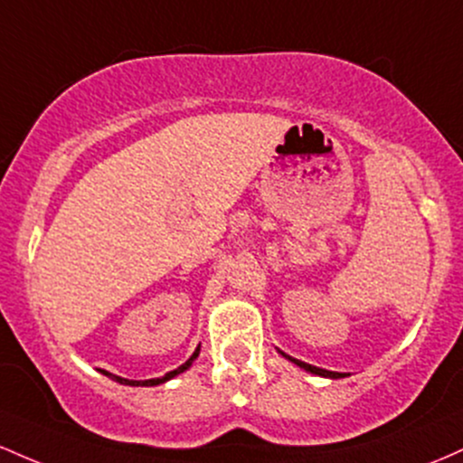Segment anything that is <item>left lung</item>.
<instances>
[{"instance_id":"8db88e82","label":"left lung","mask_w":463,"mask_h":463,"mask_svg":"<svg viewBox=\"0 0 463 463\" xmlns=\"http://www.w3.org/2000/svg\"><path fill=\"white\" fill-rule=\"evenodd\" d=\"M284 354V352H282ZM288 358V361H293L295 365H299L301 370H306V372H310V373H317V376H326V378H344L345 373H339V372H328V370H321V367H315V365H308V363H304V361H298V358H293V356H288V354H284Z\"/></svg>"}]
</instances>
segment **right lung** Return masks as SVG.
<instances>
[{
	"label": "right lung",
	"instance_id": "right-lung-1",
	"mask_svg": "<svg viewBox=\"0 0 463 463\" xmlns=\"http://www.w3.org/2000/svg\"><path fill=\"white\" fill-rule=\"evenodd\" d=\"M196 356H199V347H196L194 354H192V356L188 358V361L184 363V365L176 367V370H173V372H168V373H165V376H162V378H150V381H127V378H119V376H116V373H109V372H105V370H102V373H107L109 378H113V381L119 383V385H131V387H155V385H159V383H165V381H170V378H175L176 373H181V372L188 370V367L192 365V363H194V358H196Z\"/></svg>",
	"mask_w": 463,
	"mask_h": 463
}]
</instances>
